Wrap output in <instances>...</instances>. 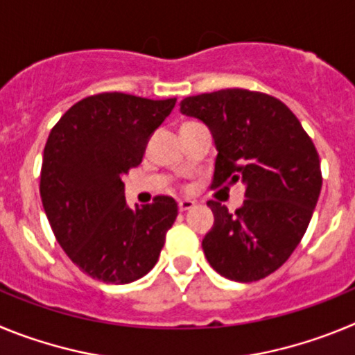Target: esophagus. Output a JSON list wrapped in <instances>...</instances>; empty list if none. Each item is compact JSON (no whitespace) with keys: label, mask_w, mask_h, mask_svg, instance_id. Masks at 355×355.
Masks as SVG:
<instances>
[{"label":"esophagus","mask_w":355,"mask_h":355,"mask_svg":"<svg viewBox=\"0 0 355 355\" xmlns=\"http://www.w3.org/2000/svg\"><path fill=\"white\" fill-rule=\"evenodd\" d=\"M178 206H180V211H188V209H192L193 206H196V200L181 199L180 202H178Z\"/></svg>","instance_id":"obj_1"}]
</instances>
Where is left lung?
<instances>
[{
	"label": "left lung",
	"mask_w": 355,
	"mask_h": 355,
	"mask_svg": "<svg viewBox=\"0 0 355 355\" xmlns=\"http://www.w3.org/2000/svg\"><path fill=\"white\" fill-rule=\"evenodd\" d=\"M180 110L211 131L213 187H245L234 213L208 200L215 222L202 240L206 259L231 281H259L306 233L322 190L318 153L293 112L268 94L225 89L184 97Z\"/></svg>",
	"instance_id": "obj_1"
}]
</instances>
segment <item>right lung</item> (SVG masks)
Masks as SVG:
<instances>
[{"mask_svg":"<svg viewBox=\"0 0 355 355\" xmlns=\"http://www.w3.org/2000/svg\"><path fill=\"white\" fill-rule=\"evenodd\" d=\"M175 97L121 92L85 97L62 115L44 147L40 197L71 261L92 279L128 284L156 265L178 216L172 197L130 208L122 175L140 165Z\"/></svg>","mask_w":355,"mask_h":355,"instance_id":"obj_1","label":"right lung"}]
</instances>
